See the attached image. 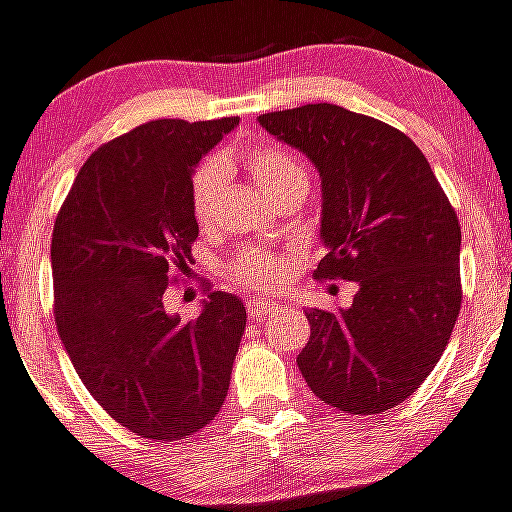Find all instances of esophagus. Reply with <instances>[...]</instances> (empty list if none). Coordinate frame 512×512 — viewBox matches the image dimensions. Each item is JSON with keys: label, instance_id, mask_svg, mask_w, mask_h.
Instances as JSON below:
<instances>
[{"label": "esophagus", "instance_id": "esophagus-1", "mask_svg": "<svg viewBox=\"0 0 512 512\" xmlns=\"http://www.w3.org/2000/svg\"><path fill=\"white\" fill-rule=\"evenodd\" d=\"M277 302L274 300H266V297H256V300L248 302V315H251V320H264L269 312L277 310Z\"/></svg>", "mask_w": 512, "mask_h": 512}]
</instances>
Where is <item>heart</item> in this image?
<instances>
[{
	"label": "heart",
	"instance_id": "1",
	"mask_svg": "<svg viewBox=\"0 0 512 512\" xmlns=\"http://www.w3.org/2000/svg\"><path fill=\"white\" fill-rule=\"evenodd\" d=\"M246 166L253 179H256V184L269 197H277L289 184H307L305 166L292 153L279 146H261L251 151L246 156ZM228 179L230 166L225 164L223 158H207L194 171L192 184H189V197H192L194 217L202 225H210L215 220L225 189H228ZM279 279H282V264L269 253L248 251L235 261V282L246 284V287L266 289L274 287Z\"/></svg>",
	"mask_w": 512,
	"mask_h": 512
}]
</instances>
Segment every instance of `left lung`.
Instances as JSON below:
<instances>
[{"label": "left lung", "instance_id": "1", "mask_svg": "<svg viewBox=\"0 0 512 512\" xmlns=\"http://www.w3.org/2000/svg\"><path fill=\"white\" fill-rule=\"evenodd\" d=\"M261 128L310 158L323 187L318 279L359 284L341 312L310 307L307 387L351 415L395 408L433 372L461 307V228L420 148L338 104L266 112Z\"/></svg>", "mask_w": 512, "mask_h": 512}]
</instances>
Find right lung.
Here are the masks:
<instances>
[{
    "label": "right lung",
    "instance_id": "obj_1",
    "mask_svg": "<svg viewBox=\"0 0 512 512\" xmlns=\"http://www.w3.org/2000/svg\"><path fill=\"white\" fill-rule=\"evenodd\" d=\"M235 125L238 117L151 120L104 143L56 217L58 336L94 400L148 441L192 436L228 395L243 302L207 292L200 315L182 323L164 295L194 264V169Z\"/></svg>",
    "mask_w": 512,
    "mask_h": 512
}]
</instances>
